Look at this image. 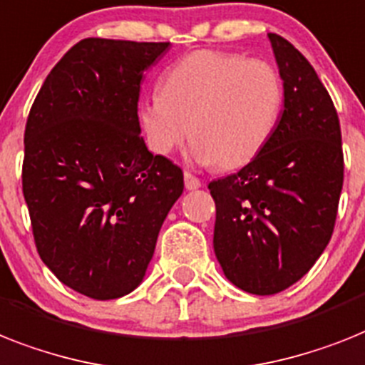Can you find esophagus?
I'll return each instance as SVG.
<instances>
[{"label": "esophagus", "mask_w": 365, "mask_h": 365, "mask_svg": "<svg viewBox=\"0 0 365 365\" xmlns=\"http://www.w3.org/2000/svg\"><path fill=\"white\" fill-rule=\"evenodd\" d=\"M185 186H186V190H197V188H201V180L197 179L195 175H192V173H188V171H186V173H185Z\"/></svg>", "instance_id": "obj_1"}]
</instances>
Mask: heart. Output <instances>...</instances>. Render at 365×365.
<instances>
[{
	"label": "heart",
	"instance_id": "obj_1",
	"mask_svg": "<svg viewBox=\"0 0 365 365\" xmlns=\"http://www.w3.org/2000/svg\"><path fill=\"white\" fill-rule=\"evenodd\" d=\"M282 108L284 83L270 63L200 50L165 71L160 93L140 102L138 117L158 155H170L192 135L195 164L237 170L269 143Z\"/></svg>",
	"mask_w": 365,
	"mask_h": 365
}]
</instances>
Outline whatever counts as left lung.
I'll return each mask as SVG.
<instances>
[{
    "label": "left lung",
    "mask_w": 365,
    "mask_h": 365,
    "mask_svg": "<svg viewBox=\"0 0 365 365\" xmlns=\"http://www.w3.org/2000/svg\"><path fill=\"white\" fill-rule=\"evenodd\" d=\"M284 111L264 149L239 173L212 180L215 254L225 278L252 294L297 284L332 237L343 186L334 102L297 48L269 33Z\"/></svg>",
    "instance_id": "1"
}]
</instances>
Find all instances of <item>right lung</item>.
Returning a JSON list of instances; mask_svg holds the SVG:
<instances>
[{
	"mask_svg": "<svg viewBox=\"0 0 365 365\" xmlns=\"http://www.w3.org/2000/svg\"><path fill=\"white\" fill-rule=\"evenodd\" d=\"M170 42L83 38L50 71L27 117L22 188L42 263L95 300L143 282L179 165L141 138L143 72Z\"/></svg>",
	"mask_w": 365,
	"mask_h": 365,
	"instance_id": "add662e5",
	"label": "right lung"
}]
</instances>
